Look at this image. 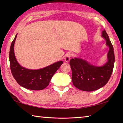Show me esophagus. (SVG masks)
I'll return each mask as SVG.
<instances>
[{
  "mask_svg": "<svg viewBox=\"0 0 123 123\" xmlns=\"http://www.w3.org/2000/svg\"><path fill=\"white\" fill-rule=\"evenodd\" d=\"M72 56V54L69 53L66 54V56H65V58H64V60L66 62H68L70 61V59H71V57Z\"/></svg>",
  "mask_w": 123,
  "mask_h": 123,
  "instance_id": "34e87169",
  "label": "esophagus"
}]
</instances>
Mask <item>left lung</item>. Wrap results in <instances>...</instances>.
<instances>
[{
  "instance_id": "1",
  "label": "left lung",
  "mask_w": 123,
  "mask_h": 123,
  "mask_svg": "<svg viewBox=\"0 0 123 123\" xmlns=\"http://www.w3.org/2000/svg\"><path fill=\"white\" fill-rule=\"evenodd\" d=\"M102 37L109 47L107 61L102 66H96L87 60L75 57L70 61L72 70V81L74 87L85 91H92L104 87L110 79L115 62L114 48L105 30Z\"/></svg>"
}]
</instances>
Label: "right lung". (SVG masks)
<instances>
[{"label": "right lung", "instance_id": "1", "mask_svg": "<svg viewBox=\"0 0 123 123\" xmlns=\"http://www.w3.org/2000/svg\"><path fill=\"white\" fill-rule=\"evenodd\" d=\"M17 34L12 41L9 52L10 67L14 79L20 86L33 90H41L49 85L52 77L62 64L60 61L37 70H31L22 67L18 63L14 53V44Z\"/></svg>", "mask_w": 123, "mask_h": 123}]
</instances>
